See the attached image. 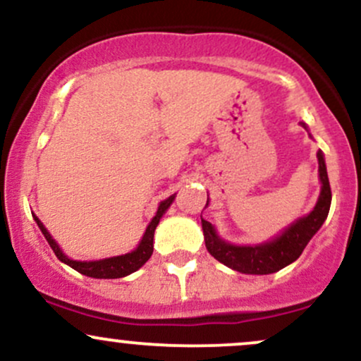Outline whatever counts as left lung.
<instances>
[{
    "mask_svg": "<svg viewBox=\"0 0 361 361\" xmlns=\"http://www.w3.org/2000/svg\"><path fill=\"white\" fill-rule=\"evenodd\" d=\"M302 126L305 127V123ZM317 161L319 180L322 186L312 212L293 222L275 239L258 244V246H235V244L226 243L215 233L212 224L202 219L207 251L226 267L239 273H246V275H270V273L279 271L287 264L293 263L302 255L312 235L321 229L327 214H329L331 186L326 171L324 154L321 151H317ZM207 205H209V200H207Z\"/></svg>",
    "mask_w": 361,
    "mask_h": 361,
    "instance_id": "left-lung-1",
    "label": "left lung"
}]
</instances>
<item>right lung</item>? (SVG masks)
Instances as JSON below:
<instances>
[{"label": "right lung", "instance_id": "right-lung-1", "mask_svg": "<svg viewBox=\"0 0 361 361\" xmlns=\"http://www.w3.org/2000/svg\"><path fill=\"white\" fill-rule=\"evenodd\" d=\"M173 200H175V195H171V197L166 198V200L161 202L159 207H157L156 215L152 217L151 224L147 226L146 233H144L142 239H140L139 246L135 247L134 251L127 252V255H122V256H114V258H105L98 261H76L69 258V256H66L59 247V244L54 241L52 235L49 234L47 229H45L44 224L39 221V217L34 215V219L37 226L40 227V231H42V234L45 235V239H47L49 246L52 247V251L56 252V256L62 261V263L69 264V267L74 268V270L80 271L81 275L91 276V279H122V276H127L130 275V273L137 271L139 268L142 267L149 258H151L152 250H154V246H152V241H154V231L157 224H159V219L163 217L164 212H166L168 207L173 204Z\"/></svg>", "mask_w": 361, "mask_h": 361}]
</instances>
